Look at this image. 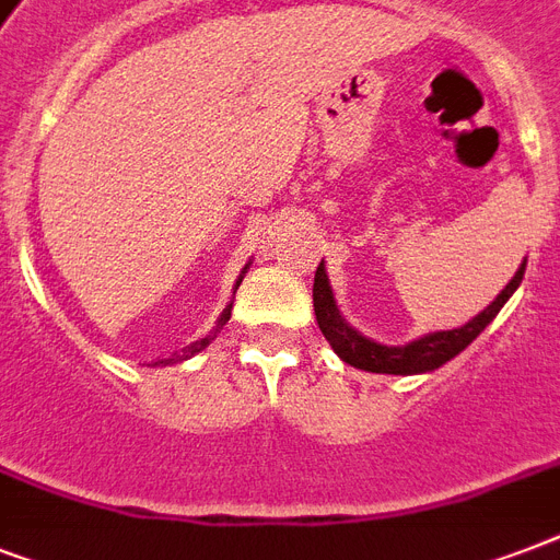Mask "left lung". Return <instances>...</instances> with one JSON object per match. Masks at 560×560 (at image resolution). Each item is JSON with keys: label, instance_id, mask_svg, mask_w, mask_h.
I'll return each mask as SVG.
<instances>
[{"label": "left lung", "instance_id": "obj_1", "mask_svg": "<svg viewBox=\"0 0 560 560\" xmlns=\"http://www.w3.org/2000/svg\"><path fill=\"white\" fill-rule=\"evenodd\" d=\"M523 272H526V258L514 272V279L500 290V296L479 311L474 319L462 325V328H453V331H433L418 337V340L407 342V346H383V342L372 340L366 334H360L358 328H351L346 319H342L340 307H337V299H334L331 279H328V270H325V261L316 267L314 279V311L316 323H319V331L325 334V340L331 342V349L337 351V358L342 363H349L354 369H363V372L374 374H421L433 372V369L444 366L447 360H453L459 351H465L470 342L477 340L479 334L486 331L488 323L500 314V307L512 299V293L521 288Z\"/></svg>", "mask_w": 560, "mask_h": 560}]
</instances>
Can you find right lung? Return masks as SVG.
<instances>
[{"mask_svg": "<svg viewBox=\"0 0 560 560\" xmlns=\"http://www.w3.org/2000/svg\"><path fill=\"white\" fill-rule=\"evenodd\" d=\"M253 264V261H249ZM249 264H246L244 270H241V276H237V281H235V288H232V296H235V290L241 288V281H244V276H246V270H249ZM229 316H232V302H229L226 307H223V314L218 316V323H214V328H211L209 334H206V337H202V340H197V342H191V346H186V349L179 351L177 358H171V360H160V363H174V360H188V358H194V354H200L202 349H206V346H209L211 340H214V337H218L220 331H223V325L229 323Z\"/></svg>", "mask_w": 560, "mask_h": 560, "instance_id": "right-lung-1", "label": "right lung"}]
</instances>
